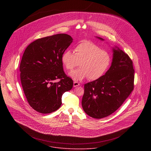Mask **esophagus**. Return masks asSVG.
<instances>
[{
  "label": "esophagus",
  "instance_id": "esophagus-1",
  "mask_svg": "<svg viewBox=\"0 0 151 151\" xmlns=\"http://www.w3.org/2000/svg\"><path fill=\"white\" fill-rule=\"evenodd\" d=\"M80 86L79 83L76 82V81H74V83H73V86H74V87H77V86Z\"/></svg>",
  "mask_w": 151,
  "mask_h": 151
}]
</instances>
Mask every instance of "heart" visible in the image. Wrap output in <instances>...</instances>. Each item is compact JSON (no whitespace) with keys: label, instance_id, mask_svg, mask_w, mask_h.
Listing matches in <instances>:
<instances>
[{"label":"heart","instance_id":"heart-1","mask_svg":"<svg viewBox=\"0 0 151 151\" xmlns=\"http://www.w3.org/2000/svg\"><path fill=\"white\" fill-rule=\"evenodd\" d=\"M111 62L109 53L89 41L78 44L74 53L67 49L62 56V62L67 70H73L80 62L81 67L69 73L74 81H81L86 77L93 81L101 78L108 71Z\"/></svg>","mask_w":151,"mask_h":151}]
</instances>
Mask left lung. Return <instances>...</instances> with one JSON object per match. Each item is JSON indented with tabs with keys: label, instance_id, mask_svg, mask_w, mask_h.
<instances>
[{
	"label": "left lung",
	"instance_id": "1",
	"mask_svg": "<svg viewBox=\"0 0 151 151\" xmlns=\"http://www.w3.org/2000/svg\"><path fill=\"white\" fill-rule=\"evenodd\" d=\"M134 74L132 61L129 55L119 47H113L112 62L105 74L84 85L81 102L84 111L95 119L106 117L114 113L132 91Z\"/></svg>",
	"mask_w": 151,
	"mask_h": 151
}]
</instances>
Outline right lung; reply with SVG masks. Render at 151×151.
I'll return each mask as SVG.
<instances>
[{
    "mask_svg": "<svg viewBox=\"0 0 151 151\" xmlns=\"http://www.w3.org/2000/svg\"><path fill=\"white\" fill-rule=\"evenodd\" d=\"M73 42L69 35L59 34L40 38L25 49L20 65V79L29 105L46 114L62 105L65 92L71 89L73 81L63 71L62 56ZM60 79L58 83L54 81Z\"/></svg>",
    "mask_w": 151,
    "mask_h": 151,
    "instance_id": "1",
    "label": "right lung"
}]
</instances>
